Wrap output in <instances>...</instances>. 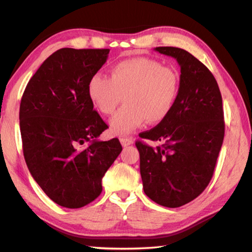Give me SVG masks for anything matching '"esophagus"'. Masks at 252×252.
<instances>
[{
    "label": "esophagus",
    "instance_id": "34e87169",
    "mask_svg": "<svg viewBox=\"0 0 252 252\" xmlns=\"http://www.w3.org/2000/svg\"><path fill=\"white\" fill-rule=\"evenodd\" d=\"M120 142H121V144H122V147H127V146H130V144L133 143V141H132L131 139L126 138V136H121V138H120Z\"/></svg>",
    "mask_w": 252,
    "mask_h": 252
}]
</instances>
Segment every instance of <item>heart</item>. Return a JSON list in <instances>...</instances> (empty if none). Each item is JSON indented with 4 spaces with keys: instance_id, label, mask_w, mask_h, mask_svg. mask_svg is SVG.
<instances>
[{
    "instance_id": "b5f03b06",
    "label": "heart",
    "mask_w": 252,
    "mask_h": 252,
    "mask_svg": "<svg viewBox=\"0 0 252 252\" xmlns=\"http://www.w3.org/2000/svg\"><path fill=\"white\" fill-rule=\"evenodd\" d=\"M179 85L180 79L173 67L141 57L118 62L110 69V78L92 75L88 94L105 116L114 113L125 96L126 105L110 120V130L116 135H126L146 120L149 125L163 121L177 100Z\"/></svg>"
}]
</instances>
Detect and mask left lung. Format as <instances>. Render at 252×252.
<instances>
[{"label":"left lung","mask_w":252,"mask_h":252,"mask_svg":"<svg viewBox=\"0 0 252 252\" xmlns=\"http://www.w3.org/2000/svg\"><path fill=\"white\" fill-rule=\"evenodd\" d=\"M155 50L177 60L180 85L169 116L139 134L163 144L135 146L144 193L160 206L178 208L201 194L213 176L224 136L222 97L215 76L192 54L173 46Z\"/></svg>","instance_id":"1"}]
</instances>
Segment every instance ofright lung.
Returning <instances> with one entry per match:
<instances>
[{"label":"right lung","instance_id":"right-lung-1","mask_svg":"<svg viewBox=\"0 0 252 252\" xmlns=\"http://www.w3.org/2000/svg\"><path fill=\"white\" fill-rule=\"evenodd\" d=\"M109 49L63 48L42 63L20 104L25 162L59 206L78 209L99 197L102 178L122 151L118 138L99 141L106 123L93 110L88 83Z\"/></svg>","mask_w":252,"mask_h":252}]
</instances>
